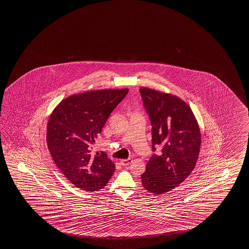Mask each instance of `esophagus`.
<instances>
[{
  "mask_svg": "<svg viewBox=\"0 0 249 249\" xmlns=\"http://www.w3.org/2000/svg\"><path fill=\"white\" fill-rule=\"evenodd\" d=\"M132 162L131 159H127V160H122L120 161V163L123 166H127L128 164H130V163Z\"/></svg>",
  "mask_w": 249,
  "mask_h": 249,
  "instance_id": "obj_1",
  "label": "esophagus"
}]
</instances>
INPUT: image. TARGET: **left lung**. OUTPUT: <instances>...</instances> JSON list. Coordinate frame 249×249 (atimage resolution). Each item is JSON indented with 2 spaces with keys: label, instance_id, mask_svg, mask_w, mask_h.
I'll return each mask as SVG.
<instances>
[{
  "label": "left lung",
  "instance_id": "8db88e82",
  "mask_svg": "<svg viewBox=\"0 0 249 249\" xmlns=\"http://www.w3.org/2000/svg\"><path fill=\"white\" fill-rule=\"evenodd\" d=\"M140 92L152 126V150L163 146L160 155L148 161L142 183L149 192L161 195L183 182L195 169L201 131L191 108L182 99L147 87L140 88Z\"/></svg>",
  "mask_w": 249,
  "mask_h": 249
}]
</instances>
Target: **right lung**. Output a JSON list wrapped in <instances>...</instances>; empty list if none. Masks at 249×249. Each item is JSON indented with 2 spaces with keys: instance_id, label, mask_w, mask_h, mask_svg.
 <instances>
[{
  "instance_id": "1",
  "label": "right lung",
  "mask_w": 249,
  "mask_h": 249,
  "mask_svg": "<svg viewBox=\"0 0 249 249\" xmlns=\"http://www.w3.org/2000/svg\"><path fill=\"white\" fill-rule=\"evenodd\" d=\"M127 92L128 89H104L74 94L51 113L47 148L57 167L76 188L99 191L114 173L115 165L107 154L92 156L91 149L110 113Z\"/></svg>"
}]
</instances>
